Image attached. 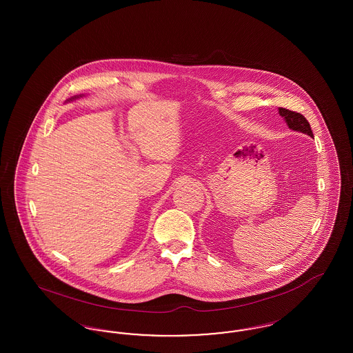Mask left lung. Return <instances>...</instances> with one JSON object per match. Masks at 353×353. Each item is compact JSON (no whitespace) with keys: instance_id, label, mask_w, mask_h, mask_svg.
<instances>
[{"instance_id":"1","label":"left lung","mask_w":353,"mask_h":353,"mask_svg":"<svg viewBox=\"0 0 353 353\" xmlns=\"http://www.w3.org/2000/svg\"><path fill=\"white\" fill-rule=\"evenodd\" d=\"M278 112L282 118L285 119V124L288 125L290 130L296 131V132H302L304 134H308L310 137H314V134L311 131V125L307 121V119L303 117L299 112H294L285 108H278Z\"/></svg>"}]
</instances>
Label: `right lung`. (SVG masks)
I'll return each mask as SVG.
<instances>
[{
	"instance_id": "1",
	"label": "right lung",
	"mask_w": 353,
	"mask_h": 353,
	"mask_svg": "<svg viewBox=\"0 0 353 353\" xmlns=\"http://www.w3.org/2000/svg\"><path fill=\"white\" fill-rule=\"evenodd\" d=\"M83 95H77V97H72V98H70V99H68L66 101H77V99H79V98H82Z\"/></svg>"
}]
</instances>
